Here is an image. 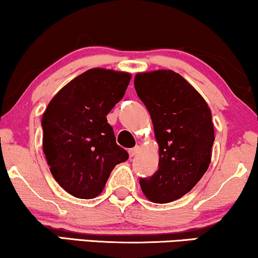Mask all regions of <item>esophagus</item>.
Masks as SVG:
<instances>
[{
	"label": "esophagus",
	"mask_w": 258,
	"mask_h": 258,
	"mask_svg": "<svg viewBox=\"0 0 258 258\" xmlns=\"http://www.w3.org/2000/svg\"><path fill=\"white\" fill-rule=\"evenodd\" d=\"M139 150H140V148H139V146H135V148L130 149V150H128V153H130V157H135V156H137V155H138Z\"/></svg>",
	"instance_id": "obj_1"
}]
</instances>
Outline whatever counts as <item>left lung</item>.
I'll use <instances>...</instances> for the list:
<instances>
[{"label":"left lung","mask_w":258,"mask_h":258,"mask_svg":"<svg viewBox=\"0 0 258 258\" xmlns=\"http://www.w3.org/2000/svg\"><path fill=\"white\" fill-rule=\"evenodd\" d=\"M135 88L159 145L158 170L140 177V187L150 201L168 204L190 191L208 169L214 142L211 110L175 71L138 74Z\"/></svg>","instance_id":"1"}]
</instances>
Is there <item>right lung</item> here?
Returning <instances> with one entry per match:
<instances>
[{"instance_id":"obj_1","label":"right lung","mask_w":258,"mask_h":258,"mask_svg":"<svg viewBox=\"0 0 258 258\" xmlns=\"http://www.w3.org/2000/svg\"><path fill=\"white\" fill-rule=\"evenodd\" d=\"M130 80L126 73L90 69L61 88L42 114L50 171L75 198H96L114 167L128 159L106 115L125 95Z\"/></svg>"}]
</instances>
